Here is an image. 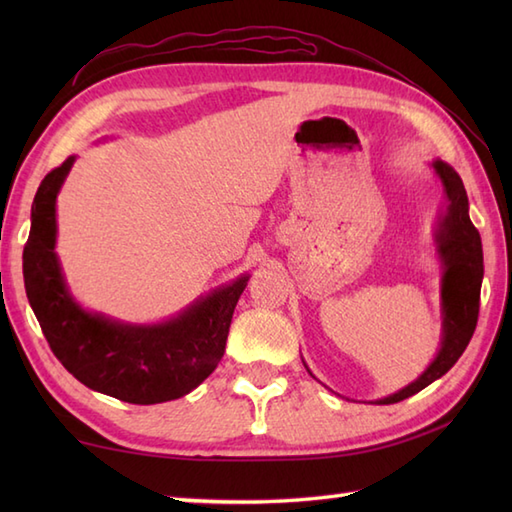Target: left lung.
<instances>
[{
	"mask_svg": "<svg viewBox=\"0 0 512 512\" xmlns=\"http://www.w3.org/2000/svg\"><path fill=\"white\" fill-rule=\"evenodd\" d=\"M433 171L442 182L447 195V209L440 215L436 228L438 255L442 259V286H440V308H442V341L436 358L424 372L398 389L396 394L374 400L376 405H394L405 400L420 389L431 385L433 380L444 376L458 363V358L469 345L480 314V288L484 277V255L482 239L469 217V198L462 178L451 165L442 160L431 162ZM306 365V363H303ZM308 369V365H306ZM310 372V369H308Z\"/></svg>",
	"mask_w": 512,
	"mask_h": 512,
	"instance_id": "left-lung-1",
	"label": "left lung"
}]
</instances>
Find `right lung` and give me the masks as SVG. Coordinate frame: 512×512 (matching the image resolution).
Returning <instances> with one entry per match:
<instances>
[{"label":"right lung","mask_w":512,"mask_h":512,"mask_svg":"<svg viewBox=\"0 0 512 512\" xmlns=\"http://www.w3.org/2000/svg\"><path fill=\"white\" fill-rule=\"evenodd\" d=\"M74 160L70 156L41 180L30 211L24 284L43 336L61 365L99 394L132 405L187 396L224 356L237 299L250 275H239L160 323H125L85 310L72 297L54 250L57 195Z\"/></svg>","instance_id":"obj_1"}]
</instances>
